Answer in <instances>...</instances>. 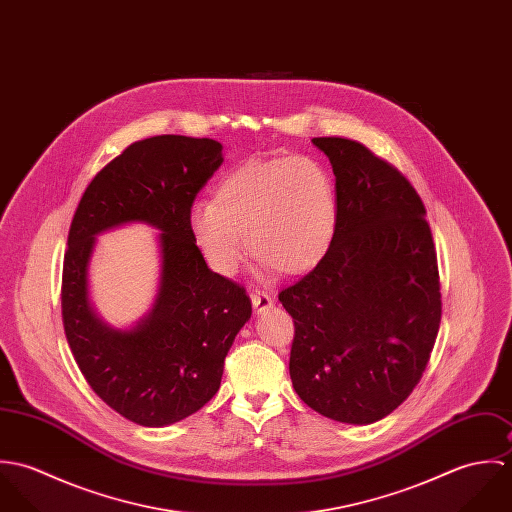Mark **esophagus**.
<instances>
[{
  "label": "esophagus",
  "mask_w": 512,
  "mask_h": 512,
  "mask_svg": "<svg viewBox=\"0 0 512 512\" xmlns=\"http://www.w3.org/2000/svg\"><path fill=\"white\" fill-rule=\"evenodd\" d=\"M250 297H252V305H254L256 313H264V311H268L274 305V299H272V295L268 292L254 290V292L250 293Z\"/></svg>",
  "instance_id": "34e87169"
}]
</instances>
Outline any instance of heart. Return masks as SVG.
Here are the masks:
<instances>
[{"mask_svg": "<svg viewBox=\"0 0 512 512\" xmlns=\"http://www.w3.org/2000/svg\"><path fill=\"white\" fill-rule=\"evenodd\" d=\"M337 222L329 173L307 157L250 159L226 173L211 205H197L191 230L209 264L232 274L248 250L286 276L327 254Z\"/></svg>", "mask_w": 512, "mask_h": 512, "instance_id": "b5f03b06", "label": "heart"}]
</instances>
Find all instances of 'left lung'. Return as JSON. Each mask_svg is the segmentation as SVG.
Masks as SVG:
<instances>
[{
  "label": "left lung",
  "mask_w": 512,
  "mask_h": 512,
  "mask_svg": "<svg viewBox=\"0 0 512 512\" xmlns=\"http://www.w3.org/2000/svg\"><path fill=\"white\" fill-rule=\"evenodd\" d=\"M331 161L337 222L321 262L280 292L290 376L325 418L372 424L418 386L441 321L438 256L410 181L368 147L313 138Z\"/></svg>",
  "instance_id": "obj_1"
}]
</instances>
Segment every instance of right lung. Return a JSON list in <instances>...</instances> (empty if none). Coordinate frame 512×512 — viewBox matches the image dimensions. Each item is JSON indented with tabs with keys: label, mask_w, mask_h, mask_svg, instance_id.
Masks as SVG:
<instances>
[{
	"label": "right lung",
	"mask_w": 512,
	"mask_h": 512,
	"mask_svg": "<svg viewBox=\"0 0 512 512\" xmlns=\"http://www.w3.org/2000/svg\"><path fill=\"white\" fill-rule=\"evenodd\" d=\"M222 163L209 138L153 136L134 142L88 183L63 262V325L90 388L120 416L146 426L175 424L219 390L224 357L252 303L236 282L211 272L191 230L199 191ZM124 221L162 230L156 305L132 332L102 324L87 301L93 236Z\"/></svg>",
	"instance_id": "1"
}]
</instances>
